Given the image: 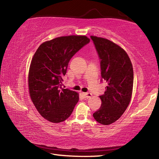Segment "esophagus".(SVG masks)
Returning <instances> with one entry per match:
<instances>
[{"mask_svg": "<svg viewBox=\"0 0 159 159\" xmlns=\"http://www.w3.org/2000/svg\"><path fill=\"white\" fill-rule=\"evenodd\" d=\"M83 95L85 96V98H90L92 97V94H91L90 93H83Z\"/></svg>", "mask_w": 159, "mask_h": 159, "instance_id": "1", "label": "esophagus"}]
</instances>
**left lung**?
Here are the masks:
<instances>
[{
	"mask_svg": "<svg viewBox=\"0 0 159 159\" xmlns=\"http://www.w3.org/2000/svg\"><path fill=\"white\" fill-rule=\"evenodd\" d=\"M100 60L101 76L107 82L99 96L101 107L93 117L102 125H109L121 116L130 103L133 87V69L128 54L109 40L90 36Z\"/></svg>",
	"mask_w": 159,
	"mask_h": 159,
	"instance_id": "1",
	"label": "left lung"
}]
</instances>
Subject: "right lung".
Returning a JSON list of instances; mask_svg holds the SVG:
<instances>
[{"instance_id": "obj_1", "label": "right lung", "mask_w": 159, "mask_h": 159, "mask_svg": "<svg viewBox=\"0 0 159 159\" xmlns=\"http://www.w3.org/2000/svg\"><path fill=\"white\" fill-rule=\"evenodd\" d=\"M90 39L68 36L42 43L32 58L29 72V90L32 102L43 117L52 123L67 119L79 102V94L61 88L71 57Z\"/></svg>"}]
</instances>
